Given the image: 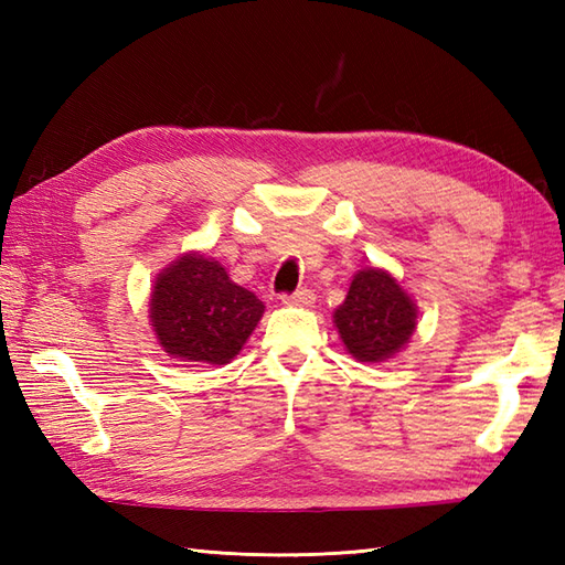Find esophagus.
Masks as SVG:
<instances>
[{
    "mask_svg": "<svg viewBox=\"0 0 565 565\" xmlns=\"http://www.w3.org/2000/svg\"><path fill=\"white\" fill-rule=\"evenodd\" d=\"M281 301H284L286 306H301V308H308V306H313V301H316V294H313V291H308V289H298L296 294L281 296Z\"/></svg>",
    "mask_w": 565,
    "mask_h": 565,
    "instance_id": "34e87169",
    "label": "esophagus"
}]
</instances>
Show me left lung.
Listing matches in <instances>:
<instances>
[{"label": "left lung", "mask_w": 565, "mask_h": 565, "mask_svg": "<svg viewBox=\"0 0 565 565\" xmlns=\"http://www.w3.org/2000/svg\"><path fill=\"white\" fill-rule=\"evenodd\" d=\"M344 350L356 362L379 364L395 356L417 330V303L395 276L364 267L352 276L350 291L332 313Z\"/></svg>", "instance_id": "left-lung-1"}]
</instances>
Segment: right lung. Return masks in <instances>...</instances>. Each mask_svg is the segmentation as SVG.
Segmentation results:
<instances>
[{"instance_id":"right-lung-1","label":"right lung","mask_w":565,"mask_h":565,"mask_svg":"<svg viewBox=\"0 0 565 565\" xmlns=\"http://www.w3.org/2000/svg\"><path fill=\"white\" fill-rule=\"evenodd\" d=\"M264 316L259 298L223 264L184 252L154 276L150 326L167 356L184 364H231Z\"/></svg>"}]
</instances>
